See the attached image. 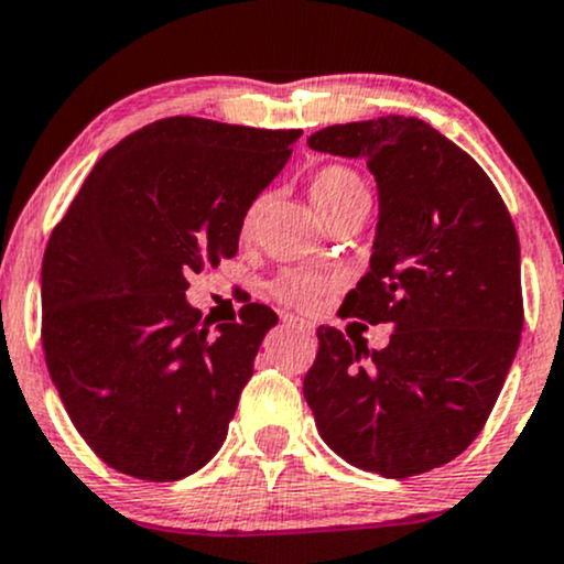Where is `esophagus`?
<instances>
[{
    "mask_svg": "<svg viewBox=\"0 0 564 564\" xmlns=\"http://www.w3.org/2000/svg\"><path fill=\"white\" fill-rule=\"evenodd\" d=\"M283 325H289V328L300 330V334H315V325L310 321H302V317H294V315H283Z\"/></svg>",
    "mask_w": 564,
    "mask_h": 564,
    "instance_id": "1",
    "label": "esophagus"
}]
</instances>
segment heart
Wrapping results in <instances>:
<instances>
[{"label": "heart", "mask_w": 564, "mask_h": 564, "mask_svg": "<svg viewBox=\"0 0 564 564\" xmlns=\"http://www.w3.org/2000/svg\"><path fill=\"white\" fill-rule=\"evenodd\" d=\"M368 194L365 188L362 178L355 171L344 165H325L312 175L310 181V199L312 205L321 209L323 217H330L336 209H341L349 202H355L357 196ZM264 202L268 196H257L252 205L247 207L241 220V236L249 239L254 234L257 220H260ZM334 286V278L330 275H321V273H312V270H286L275 278L273 283V294L275 300H281L289 307H300V310H310L315 307V302Z\"/></svg>", "instance_id": "heart-1"}]
</instances>
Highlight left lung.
Segmentation results:
<instances>
[{
  "instance_id": "left-lung-1",
  "label": "left lung",
  "mask_w": 564,
  "mask_h": 564,
  "mask_svg": "<svg viewBox=\"0 0 564 564\" xmlns=\"http://www.w3.org/2000/svg\"><path fill=\"white\" fill-rule=\"evenodd\" d=\"M307 144L362 158L376 175L370 270L344 310L393 334L370 351L321 325L304 399L349 465L420 476L473 444L510 372L522 330L518 230L484 167L423 120L328 126Z\"/></svg>"
}]
</instances>
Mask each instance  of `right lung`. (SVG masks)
I'll use <instances>...</instances> for the list:
<instances>
[{
    "label": "right lung",
    "instance_id": "add662e5",
    "mask_svg": "<svg viewBox=\"0 0 564 564\" xmlns=\"http://www.w3.org/2000/svg\"><path fill=\"white\" fill-rule=\"evenodd\" d=\"M300 128L149 123L101 158L46 243L42 344L76 431L115 470L167 484L223 446L278 315L243 304L215 334L188 275L239 252L247 207Z\"/></svg>",
    "mask_w": 564,
    "mask_h": 564
}]
</instances>
